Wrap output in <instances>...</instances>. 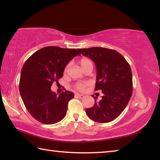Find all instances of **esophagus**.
Listing matches in <instances>:
<instances>
[{"mask_svg":"<svg viewBox=\"0 0 160 160\" xmlns=\"http://www.w3.org/2000/svg\"><path fill=\"white\" fill-rule=\"evenodd\" d=\"M75 96L78 97V98H80V99H83L84 97H85V96H84L83 94H75Z\"/></svg>","mask_w":160,"mask_h":160,"instance_id":"esophagus-1","label":"esophagus"}]
</instances>
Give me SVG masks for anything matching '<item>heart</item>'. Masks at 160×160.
Here are the masks:
<instances>
[{
    "label": "heart",
    "instance_id": "heart-1",
    "mask_svg": "<svg viewBox=\"0 0 160 160\" xmlns=\"http://www.w3.org/2000/svg\"><path fill=\"white\" fill-rule=\"evenodd\" d=\"M79 64L81 67V68L82 70L86 68L87 66H92V62L90 60V59H89L88 58H82L80 59V61L79 62ZM86 85L85 83H78L76 86H75V88L78 90H83L84 89H85Z\"/></svg>",
    "mask_w": 160,
    "mask_h": 160
}]
</instances>
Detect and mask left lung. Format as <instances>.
<instances>
[{"label": "left lung", "mask_w": 160, "mask_h": 160, "mask_svg": "<svg viewBox=\"0 0 160 160\" xmlns=\"http://www.w3.org/2000/svg\"><path fill=\"white\" fill-rule=\"evenodd\" d=\"M80 53L94 61L97 68L95 90L104 95L94 106L86 109L92 120L108 123L116 119L128 104L132 93V78L130 65L115 50L102 47L78 48Z\"/></svg>", "instance_id": "1"}]
</instances>
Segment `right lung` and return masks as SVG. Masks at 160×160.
Returning <instances> with one entry per match:
<instances>
[{
	"instance_id": "add662e5",
	"label": "right lung",
	"mask_w": 160,
	"mask_h": 160,
	"mask_svg": "<svg viewBox=\"0 0 160 160\" xmlns=\"http://www.w3.org/2000/svg\"><path fill=\"white\" fill-rule=\"evenodd\" d=\"M77 55L80 53L75 48L47 47L32 54L23 65L20 95L29 113L39 122L53 124L66 116L68 103L74 94L66 90L58 96L51 87L63 77L65 67Z\"/></svg>"
}]
</instances>
